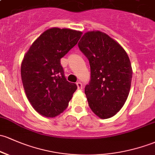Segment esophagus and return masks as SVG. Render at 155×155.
<instances>
[{"mask_svg": "<svg viewBox=\"0 0 155 155\" xmlns=\"http://www.w3.org/2000/svg\"><path fill=\"white\" fill-rule=\"evenodd\" d=\"M76 84H77V86H78V89H82L83 86H82V84H81V82L76 83Z\"/></svg>", "mask_w": 155, "mask_h": 155, "instance_id": "34e87169", "label": "esophagus"}]
</instances>
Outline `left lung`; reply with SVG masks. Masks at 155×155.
<instances>
[{
    "label": "left lung",
    "instance_id": "8db88e82",
    "mask_svg": "<svg viewBox=\"0 0 155 155\" xmlns=\"http://www.w3.org/2000/svg\"><path fill=\"white\" fill-rule=\"evenodd\" d=\"M78 47L90 64L91 79L85 87L89 107L100 118L113 117L130 91L132 69L129 56L117 41L100 31L85 33Z\"/></svg>",
    "mask_w": 155,
    "mask_h": 155
}]
</instances>
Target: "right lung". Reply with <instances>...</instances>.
Returning a JSON list of instances; mask_svg holds the SVG:
<instances>
[{
  "label": "right lung",
  "mask_w": 155,
  "mask_h": 155,
  "mask_svg": "<svg viewBox=\"0 0 155 155\" xmlns=\"http://www.w3.org/2000/svg\"><path fill=\"white\" fill-rule=\"evenodd\" d=\"M82 32L51 28L31 44L24 55L21 73L26 97L41 115L54 117L67 108L76 91L75 84L64 76L61 58L72 49Z\"/></svg>",
  "instance_id": "1"
}]
</instances>
